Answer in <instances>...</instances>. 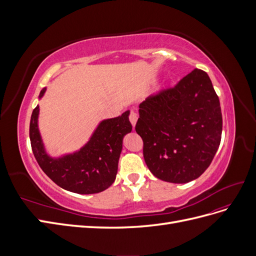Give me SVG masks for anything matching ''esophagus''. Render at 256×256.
Returning <instances> with one entry per match:
<instances>
[{
    "label": "esophagus",
    "mask_w": 256,
    "mask_h": 256,
    "mask_svg": "<svg viewBox=\"0 0 256 256\" xmlns=\"http://www.w3.org/2000/svg\"><path fill=\"white\" fill-rule=\"evenodd\" d=\"M129 120L131 122V125L134 127L136 124V120H138V114L134 111H131L130 112V114H129Z\"/></svg>",
    "instance_id": "esophagus-1"
}]
</instances>
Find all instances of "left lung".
<instances>
[{
  "mask_svg": "<svg viewBox=\"0 0 256 256\" xmlns=\"http://www.w3.org/2000/svg\"><path fill=\"white\" fill-rule=\"evenodd\" d=\"M138 108L136 131L143 140L150 171L173 184L202 175L218 150L222 134L219 97L208 74L194 69L174 88L147 97Z\"/></svg>",
  "mask_w": 256,
  "mask_h": 256,
  "instance_id": "8db88e82",
  "label": "left lung"
}]
</instances>
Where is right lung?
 Returning <instances> with one entry per match:
<instances>
[{
	"mask_svg": "<svg viewBox=\"0 0 256 256\" xmlns=\"http://www.w3.org/2000/svg\"><path fill=\"white\" fill-rule=\"evenodd\" d=\"M44 92L46 88L40 92V98ZM38 113L37 106L30 116V140L34 156L46 175L60 188L79 194H92L109 188L118 174L122 138L132 130L129 111L118 118L102 120L79 152L58 159L49 157L44 150L37 125Z\"/></svg>",
	"mask_w": 256,
	"mask_h": 256,
	"instance_id": "right-lung-1",
	"label": "right lung"
}]
</instances>
